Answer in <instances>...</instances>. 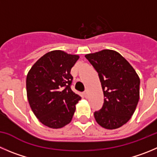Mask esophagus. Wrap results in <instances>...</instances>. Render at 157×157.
Here are the masks:
<instances>
[{
    "label": "esophagus",
    "instance_id": "obj_1",
    "mask_svg": "<svg viewBox=\"0 0 157 157\" xmlns=\"http://www.w3.org/2000/svg\"><path fill=\"white\" fill-rule=\"evenodd\" d=\"M83 96H84V98H87V97H88V92L87 91V90H85V91L83 92Z\"/></svg>",
    "mask_w": 157,
    "mask_h": 157
}]
</instances>
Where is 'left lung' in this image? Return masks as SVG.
<instances>
[{
  "label": "left lung",
  "instance_id": "obj_1",
  "mask_svg": "<svg viewBox=\"0 0 157 157\" xmlns=\"http://www.w3.org/2000/svg\"><path fill=\"white\" fill-rule=\"evenodd\" d=\"M95 69L104 93V104L94 113L107 129H115L131 118L140 99V80L136 72L118 52L104 49L85 56Z\"/></svg>",
  "mask_w": 157,
  "mask_h": 157
}]
</instances>
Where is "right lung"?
<instances>
[{"instance_id": "1", "label": "right lung", "mask_w": 157, "mask_h": 157, "mask_svg": "<svg viewBox=\"0 0 157 157\" xmlns=\"http://www.w3.org/2000/svg\"><path fill=\"white\" fill-rule=\"evenodd\" d=\"M79 59L61 50L51 51L32 66L26 78L29 105L46 126L59 128L71 121L80 96L71 90L72 67Z\"/></svg>"}]
</instances>
